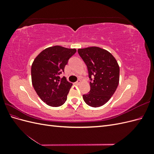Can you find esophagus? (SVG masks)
<instances>
[{"label": "esophagus", "mask_w": 154, "mask_h": 154, "mask_svg": "<svg viewBox=\"0 0 154 154\" xmlns=\"http://www.w3.org/2000/svg\"><path fill=\"white\" fill-rule=\"evenodd\" d=\"M81 83V80H78L76 82H75V84L77 85H79Z\"/></svg>", "instance_id": "obj_1"}]
</instances>
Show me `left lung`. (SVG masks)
Listing matches in <instances>:
<instances>
[{"mask_svg": "<svg viewBox=\"0 0 154 154\" xmlns=\"http://www.w3.org/2000/svg\"><path fill=\"white\" fill-rule=\"evenodd\" d=\"M78 52L87 65L91 80V90L83 95V100L92 107L103 105L114 94L119 84L118 62L108 51L99 47L78 49Z\"/></svg>", "mask_w": 154, "mask_h": 154, "instance_id": "8db88e82", "label": "left lung"}]
</instances>
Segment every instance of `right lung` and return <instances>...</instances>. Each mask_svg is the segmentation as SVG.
Returning <instances> with one entry per match:
<instances>
[{"label":"right lung","mask_w":154,"mask_h":154,"mask_svg":"<svg viewBox=\"0 0 154 154\" xmlns=\"http://www.w3.org/2000/svg\"><path fill=\"white\" fill-rule=\"evenodd\" d=\"M76 52L54 45L45 49L35 58L31 66V81L36 94L48 105L57 107L67 100L72 84L62 79L60 74L64 71L68 60Z\"/></svg>","instance_id":"right-lung-1"}]
</instances>
